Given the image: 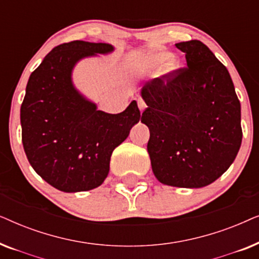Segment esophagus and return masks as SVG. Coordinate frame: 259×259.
Segmentation results:
<instances>
[{
  "label": "esophagus",
  "mask_w": 259,
  "mask_h": 259,
  "mask_svg": "<svg viewBox=\"0 0 259 259\" xmlns=\"http://www.w3.org/2000/svg\"><path fill=\"white\" fill-rule=\"evenodd\" d=\"M138 107H139L140 112H143L145 107H146V104H145V101L143 100V99H138Z\"/></svg>",
  "instance_id": "1"
}]
</instances>
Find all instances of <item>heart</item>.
Returning <instances> with one entry per match:
<instances>
[{
    "label": "heart",
    "instance_id": "b5f03b06",
    "mask_svg": "<svg viewBox=\"0 0 259 259\" xmlns=\"http://www.w3.org/2000/svg\"><path fill=\"white\" fill-rule=\"evenodd\" d=\"M169 59V54H167V53H157L153 58H152L151 60V63L152 65H155V66H160L162 65V63L167 61V60Z\"/></svg>",
    "mask_w": 259,
    "mask_h": 259
}]
</instances>
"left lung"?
I'll use <instances>...</instances> for the list:
<instances>
[{
  "label": "left lung",
  "instance_id": "left-lung-1",
  "mask_svg": "<svg viewBox=\"0 0 259 259\" xmlns=\"http://www.w3.org/2000/svg\"><path fill=\"white\" fill-rule=\"evenodd\" d=\"M186 67L141 90L147 151L159 182L198 189L230 167L242 144L240 102L226 67L201 41L176 44Z\"/></svg>",
  "mask_w": 259,
  "mask_h": 259
}]
</instances>
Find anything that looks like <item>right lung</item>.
<instances>
[{"mask_svg": "<svg viewBox=\"0 0 259 259\" xmlns=\"http://www.w3.org/2000/svg\"><path fill=\"white\" fill-rule=\"evenodd\" d=\"M113 49L79 40L62 44L28 80L21 105L24 152L35 172L63 192L100 186L112 152L141 118L136 100L119 114H109L98 111L73 86L72 70L79 60Z\"/></svg>", "mask_w": 259, "mask_h": 259, "instance_id": "add662e5", "label": "right lung"}]
</instances>
